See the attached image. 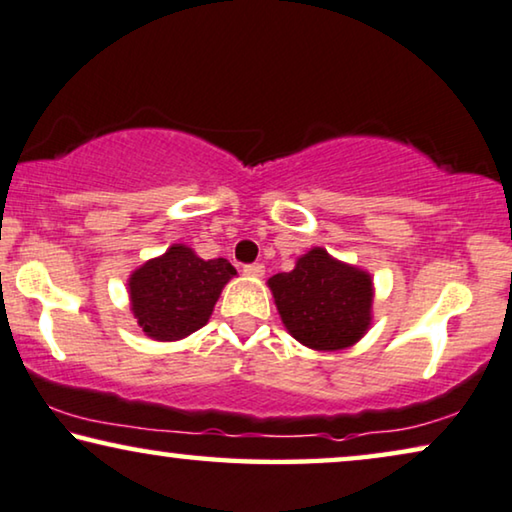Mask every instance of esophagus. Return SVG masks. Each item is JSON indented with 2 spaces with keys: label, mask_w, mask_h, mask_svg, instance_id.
<instances>
[{
  "label": "esophagus",
  "mask_w": 512,
  "mask_h": 512,
  "mask_svg": "<svg viewBox=\"0 0 512 512\" xmlns=\"http://www.w3.org/2000/svg\"><path fill=\"white\" fill-rule=\"evenodd\" d=\"M243 273H246V276H255V278L264 276V264H259V262L246 264V266H243Z\"/></svg>",
  "instance_id": "obj_1"
}]
</instances>
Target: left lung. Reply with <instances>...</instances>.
<instances>
[{
	"mask_svg": "<svg viewBox=\"0 0 512 512\" xmlns=\"http://www.w3.org/2000/svg\"><path fill=\"white\" fill-rule=\"evenodd\" d=\"M287 331L313 350H343L371 325L373 283L366 271L313 248L290 273L269 280Z\"/></svg>",
	"mask_w": 512,
	"mask_h": 512,
	"instance_id": "left-lung-1",
	"label": "left lung"
}]
</instances>
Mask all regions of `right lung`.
I'll return each mask as SVG.
<instances>
[{
  "label": "right lung",
  "mask_w": 512,
  "mask_h": 512,
  "mask_svg": "<svg viewBox=\"0 0 512 512\" xmlns=\"http://www.w3.org/2000/svg\"><path fill=\"white\" fill-rule=\"evenodd\" d=\"M236 269L227 259H201L192 248L171 246L129 278V299L139 327L155 341H178L211 318L222 287Z\"/></svg>",
  "instance_id": "right-lung-1"
}]
</instances>
